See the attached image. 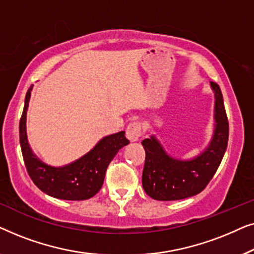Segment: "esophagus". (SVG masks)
<instances>
[{
  "instance_id": "obj_1",
  "label": "esophagus",
  "mask_w": 254,
  "mask_h": 254,
  "mask_svg": "<svg viewBox=\"0 0 254 254\" xmlns=\"http://www.w3.org/2000/svg\"><path fill=\"white\" fill-rule=\"evenodd\" d=\"M142 129L140 123H131L127 126L126 135L130 142H136L141 136Z\"/></svg>"
}]
</instances>
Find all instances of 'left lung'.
I'll return each mask as SVG.
<instances>
[{
  "instance_id": "obj_1",
  "label": "left lung",
  "mask_w": 254,
  "mask_h": 254,
  "mask_svg": "<svg viewBox=\"0 0 254 254\" xmlns=\"http://www.w3.org/2000/svg\"><path fill=\"white\" fill-rule=\"evenodd\" d=\"M214 92V133L209 144L190 159L170 156L161 142L151 135L142 141L145 162L142 173V186L155 200H182L196 195L208 185L220 166L227 150L229 124L223 96L216 83L210 82Z\"/></svg>"
}]
</instances>
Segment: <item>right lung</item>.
<instances>
[{"label": "right lung", "mask_w": 254, "mask_h": 254, "mask_svg": "<svg viewBox=\"0 0 254 254\" xmlns=\"http://www.w3.org/2000/svg\"><path fill=\"white\" fill-rule=\"evenodd\" d=\"M27 90L19 121V142L27 173L38 189L61 200L79 201L92 197L102 189L107 166L121 148L129 143L125 131L103 137L81 158L64 166H51L34 155L26 134V114L31 91Z\"/></svg>", "instance_id": "add662e5"}]
</instances>
